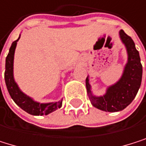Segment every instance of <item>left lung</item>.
Here are the masks:
<instances>
[{"label": "left lung", "mask_w": 146, "mask_h": 146, "mask_svg": "<svg viewBox=\"0 0 146 146\" xmlns=\"http://www.w3.org/2000/svg\"><path fill=\"white\" fill-rule=\"evenodd\" d=\"M119 36L128 54V62L121 78L109 87L102 97H96L91 93L89 78H86V89L90 103L94 107L109 112L120 111L126 108L135 98L142 81V64L133 40L123 30L119 31Z\"/></svg>", "instance_id": "1"}]
</instances>
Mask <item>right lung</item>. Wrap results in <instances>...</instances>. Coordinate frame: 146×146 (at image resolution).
Instances as JSON below:
<instances>
[{"mask_svg":"<svg viewBox=\"0 0 146 146\" xmlns=\"http://www.w3.org/2000/svg\"><path fill=\"white\" fill-rule=\"evenodd\" d=\"M19 38L13 42L9 52L6 57V66H5V83L7 85V89L9 90V93L12 99L15 101V103L23 109V111L28 112L29 114L34 115V116H42V115H48L55 111L57 109L61 108L62 100L55 102V103H48V104H40L34 101L31 98L28 97L23 91H21L17 84L15 82L14 79V55L15 50L16 48L17 41Z\"/></svg>","mask_w":146,"mask_h":146,"instance_id":"add662e5","label":"right lung"}]
</instances>
